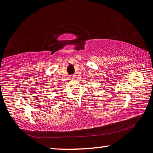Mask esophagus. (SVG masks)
<instances>
[{
  "label": "esophagus",
  "instance_id": "esophagus-1",
  "mask_svg": "<svg viewBox=\"0 0 153 153\" xmlns=\"http://www.w3.org/2000/svg\"><path fill=\"white\" fill-rule=\"evenodd\" d=\"M69 78L70 79H74L75 78V76H74V75H71V76H69Z\"/></svg>",
  "mask_w": 153,
  "mask_h": 153
}]
</instances>
